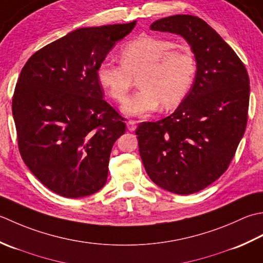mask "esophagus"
<instances>
[{"instance_id": "1", "label": "esophagus", "mask_w": 263, "mask_h": 263, "mask_svg": "<svg viewBox=\"0 0 263 263\" xmlns=\"http://www.w3.org/2000/svg\"><path fill=\"white\" fill-rule=\"evenodd\" d=\"M136 126H137V121L136 120H128L127 121V128L128 130H135L136 129Z\"/></svg>"}]
</instances>
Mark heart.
<instances>
[{"label":"heart","instance_id":"1","mask_svg":"<svg viewBox=\"0 0 263 263\" xmlns=\"http://www.w3.org/2000/svg\"><path fill=\"white\" fill-rule=\"evenodd\" d=\"M120 62L104 60L98 68L99 83L115 101L124 102L138 79L141 89L122 110L144 115L161 105L170 110L189 94L196 74V58L189 45L163 37L143 35L121 47Z\"/></svg>","mask_w":263,"mask_h":263}]
</instances>
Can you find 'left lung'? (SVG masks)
I'll use <instances>...</instances> for the list:
<instances>
[{
	"label": "left lung",
	"instance_id": "8db88e82",
	"mask_svg": "<svg viewBox=\"0 0 263 263\" xmlns=\"http://www.w3.org/2000/svg\"><path fill=\"white\" fill-rule=\"evenodd\" d=\"M151 29L183 36L197 70L173 115L138 125L139 154L153 183L189 195L217 180L235 157L248 124L250 78L236 53L204 20L176 14L154 21Z\"/></svg>",
	"mask_w": 263,
	"mask_h": 263
}]
</instances>
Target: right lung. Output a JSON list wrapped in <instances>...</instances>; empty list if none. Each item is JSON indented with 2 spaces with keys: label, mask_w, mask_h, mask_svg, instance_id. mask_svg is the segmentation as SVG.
Listing matches in <instances>:
<instances>
[{
  "label": "right lung",
  "mask_w": 263,
  "mask_h": 263,
  "mask_svg": "<svg viewBox=\"0 0 263 263\" xmlns=\"http://www.w3.org/2000/svg\"><path fill=\"white\" fill-rule=\"evenodd\" d=\"M135 26L73 30L34 53L20 72L12 98L19 152L59 195L87 196L106 183L111 149L126 124L103 100L96 71Z\"/></svg>",
  "instance_id": "1"
}]
</instances>
